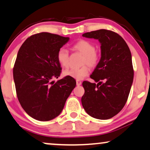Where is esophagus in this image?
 <instances>
[{
    "label": "esophagus",
    "instance_id": "esophagus-1",
    "mask_svg": "<svg viewBox=\"0 0 150 150\" xmlns=\"http://www.w3.org/2000/svg\"><path fill=\"white\" fill-rule=\"evenodd\" d=\"M81 84H82V82L81 81H80V80H76V85L77 86L81 85Z\"/></svg>",
    "mask_w": 150,
    "mask_h": 150
}]
</instances>
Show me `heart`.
<instances>
[{"label": "heart", "mask_w": 150, "mask_h": 150, "mask_svg": "<svg viewBox=\"0 0 150 150\" xmlns=\"http://www.w3.org/2000/svg\"><path fill=\"white\" fill-rule=\"evenodd\" d=\"M72 49L80 52L84 55L82 64L88 65L90 68H95L98 65L100 61V56L95 51V45L87 40H80L74 44ZM57 60L63 68H68L70 65V55L67 49L61 48L57 53ZM89 73V69L87 66H83L79 69H71L65 71L64 75L76 80H82Z\"/></svg>", "instance_id": "1"}]
</instances>
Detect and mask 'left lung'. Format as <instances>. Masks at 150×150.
<instances>
[{"instance_id": "obj_1", "label": "left lung", "mask_w": 150, "mask_h": 150, "mask_svg": "<svg viewBox=\"0 0 150 150\" xmlns=\"http://www.w3.org/2000/svg\"><path fill=\"white\" fill-rule=\"evenodd\" d=\"M82 36L100 42L101 57L90 76L97 83L82 82V105L91 116L107 120L118 114L128 99L134 76L131 51L125 40L111 30H95Z\"/></svg>"}]
</instances>
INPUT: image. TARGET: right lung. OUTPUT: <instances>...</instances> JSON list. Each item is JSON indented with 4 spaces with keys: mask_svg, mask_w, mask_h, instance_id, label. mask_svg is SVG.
Masks as SVG:
<instances>
[{
    "mask_svg": "<svg viewBox=\"0 0 150 150\" xmlns=\"http://www.w3.org/2000/svg\"><path fill=\"white\" fill-rule=\"evenodd\" d=\"M49 32L32 35L19 49L13 68L17 97L25 112L36 120L49 121L59 116L76 84L74 79L59 77V49L68 42Z\"/></svg>",
    "mask_w": 150,
    "mask_h": 150,
    "instance_id": "add662e5",
    "label": "right lung"
}]
</instances>
